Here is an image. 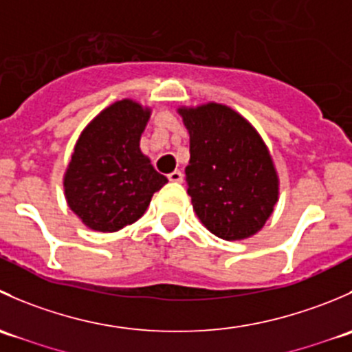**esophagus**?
<instances>
[{"mask_svg": "<svg viewBox=\"0 0 352 352\" xmlns=\"http://www.w3.org/2000/svg\"><path fill=\"white\" fill-rule=\"evenodd\" d=\"M182 179H184V175H182V172H180V170H173L172 173H168L170 182H182Z\"/></svg>", "mask_w": 352, "mask_h": 352, "instance_id": "1", "label": "esophagus"}]
</instances>
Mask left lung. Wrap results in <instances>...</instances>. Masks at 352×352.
I'll return each mask as SVG.
<instances>
[{
  "label": "left lung",
  "instance_id": "obj_1",
  "mask_svg": "<svg viewBox=\"0 0 352 352\" xmlns=\"http://www.w3.org/2000/svg\"><path fill=\"white\" fill-rule=\"evenodd\" d=\"M179 112L190 136L187 194L202 225L223 240L257 233L278 202V175L264 141L226 105Z\"/></svg>",
  "mask_w": 352,
  "mask_h": 352
}]
</instances>
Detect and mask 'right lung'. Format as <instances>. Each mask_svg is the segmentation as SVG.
Wrapping results in <instances>:
<instances>
[{
  "label": "right lung",
  "mask_w": 352,
  "mask_h": 352,
  "mask_svg": "<svg viewBox=\"0 0 352 352\" xmlns=\"http://www.w3.org/2000/svg\"><path fill=\"white\" fill-rule=\"evenodd\" d=\"M150 110L120 100L81 133L66 170L71 211L95 232H117L138 221L168 180L140 150Z\"/></svg>",
  "instance_id": "obj_1"
}]
</instances>
